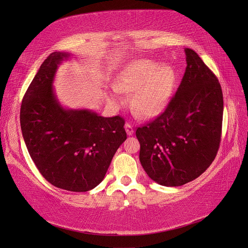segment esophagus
<instances>
[{"instance_id":"obj_1","label":"esophagus","mask_w":248,"mask_h":248,"mask_svg":"<svg viewBox=\"0 0 248 248\" xmlns=\"http://www.w3.org/2000/svg\"><path fill=\"white\" fill-rule=\"evenodd\" d=\"M125 130H126V132H127V134H128V136H132L133 132H134L133 126L130 123H126L125 124Z\"/></svg>"}]
</instances>
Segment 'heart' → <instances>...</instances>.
I'll return each mask as SVG.
<instances>
[{"label": "heart", "instance_id": "obj_1", "mask_svg": "<svg viewBox=\"0 0 248 248\" xmlns=\"http://www.w3.org/2000/svg\"><path fill=\"white\" fill-rule=\"evenodd\" d=\"M176 82V72L171 66L150 60H138L122 72L110 96L119 102V92H133L131 107L141 117H154L163 110Z\"/></svg>", "mask_w": 248, "mask_h": 248}]
</instances>
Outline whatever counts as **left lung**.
<instances>
[{
  "label": "left lung",
  "mask_w": 248,
  "mask_h": 248,
  "mask_svg": "<svg viewBox=\"0 0 248 248\" xmlns=\"http://www.w3.org/2000/svg\"><path fill=\"white\" fill-rule=\"evenodd\" d=\"M186 69L167 108L137 129L140 160L162 186H181L201 176L220 145L223 97L215 74L196 51L185 48Z\"/></svg>",
  "instance_id": "left-lung-1"
}]
</instances>
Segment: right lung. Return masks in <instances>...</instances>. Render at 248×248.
I'll list each match as a JSON object with an SVG mask.
<instances>
[{"mask_svg":"<svg viewBox=\"0 0 248 248\" xmlns=\"http://www.w3.org/2000/svg\"><path fill=\"white\" fill-rule=\"evenodd\" d=\"M68 58V52L55 51L44 60L22 98L20 127L43 178L58 188L85 192L102 181L127 134L122 117L61 107L52 81Z\"/></svg>","mask_w":248,"mask_h":248,"instance_id":"right-lung-1","label":"right lung"}]
</instances>
